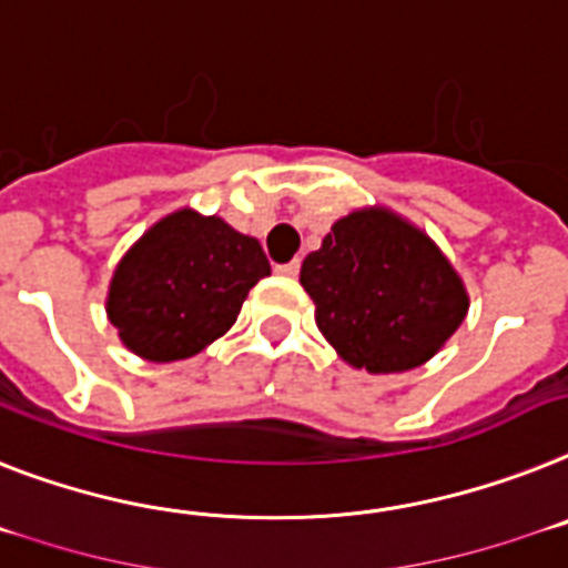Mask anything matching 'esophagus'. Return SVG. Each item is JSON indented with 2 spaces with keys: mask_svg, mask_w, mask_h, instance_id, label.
<instances>
[{
  "mask_svg": "<svg viewBox=\"0 0 568 568\" xmlns=\"http://www.w3.org/2000/svg\"><path fill=\"white\" fill-rule=\"evenodd\" d=\"M276 274H283V276H297L300 271V260H292V262H285V265H276Z\"/></svg>",
  "mask_w": 568,
  "mask_h": 568,
  "instance_id": "1",
  "label": "esophagus"
}]
</instances>
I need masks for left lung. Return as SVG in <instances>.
<instances>
[{"mask_svg": "<svg viewBox=\"0 0 568 568\" xmlns=\"http://www.w3.org/2000/svg\"><path fill=\"white\" fill-rule=\"evenodd\" d=\"M314 321L352 369L407 373L427 364L468 314V288L442 247L389 207L337 219L303 260Z\"/></svg>", "mask_w": 568, "mask_h": 568, "instance_id": "1", "label": "left lung"}]
</instances>
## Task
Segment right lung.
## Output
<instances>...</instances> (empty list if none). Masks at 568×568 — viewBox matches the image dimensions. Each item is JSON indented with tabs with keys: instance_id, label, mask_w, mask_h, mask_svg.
<instances>
[{
	"instance_id": "add662e5",
	"label": "right lung",
	"mask_w": 568,
	"mask_h": 568,
	"mask_svg": "<svg viewBox=\"0 0 568 568\" xmlns=\"http://www.w3.org/2000/svg\"><path fill=\"white\" fill-rule=\"evenodd\" d=\"M268 274L254 236L181 207L121 256L106 294L109 323L138 357L184 361L225 335L247 292Z\"/></svg>"
}]
</instances>
